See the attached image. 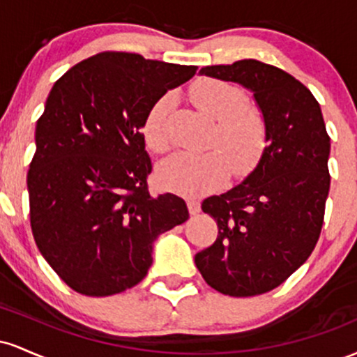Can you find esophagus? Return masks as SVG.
Here are the masks:
<instances>
[{
	"label": "esophagus",
	"mask_w": 357,
	"mask_h": 357,
	"mask_svg": "<svg viewBox=\"0 0 357 357\" xmlns=\"http://www.w3.org/2000/svg\"><path fill=\"white\" fill-rule=\"evenodd\" d=\"M188 210H190L191 215H198V213L202 211V206H199V203L196 202V199H190V202H188Z\"/></svg>",
	"instance_id": "1"
}]
</instances>
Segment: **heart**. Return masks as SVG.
Wrapping results in <instances>:
<instances>
[{"label":"heart","mask_w":357,"mask_h":357,"mask_svg":"<svg viewBox=\"0 0 357 357\" xmlns=\"http://www.w3.org/2000/svg\"><path fill=\"white\" fill-rule=\"evenodd\" d=\"M190 97L202 112L216 121L210 147L204 154L178 153L158 166V183L167 191L199 196L220 190L230 178L252 173L268 144V126L264 112L247 104V93L238 85L218 79H199L191 85ZM174 99L159 97L147 110L142 137L153 153L169 147V117Z\"/></svg>","instance_id":"1"}]
</instances>
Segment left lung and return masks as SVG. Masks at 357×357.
<instances>
[{
    "label": "left lung",
    "instance_id": "left-lung-1",
    "mask_svg": "<svg viewBox=\"0 0 357 357\" xmlns=\"http://www.w3.org/2000/svg\"><path fill=\"white\" fill-rule=\"evenodd\" d=\"M199 73L252 90L267 119L268 146L243 183L203 202L218 236L195 264L225 296H260L292 275L317 243L331 186V137L312 92L282 68L248 59Z\"/></svg>",
    "mask_w": 357,
    "mask_h": 357
}]
</instances>
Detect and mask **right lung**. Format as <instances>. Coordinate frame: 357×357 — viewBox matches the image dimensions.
Wrapping results in <instances>:
<instances>
[{
  "mask_svg": "<svg viewBox=\"0 0 357 357\" xmlns=\"http://www.w3.org/2000/svg\"><path fill=\"white\" fill-rule=\"evenodd\" d=\"M196 70L102 52L48 93L26 176L30 225L48 265L82 296L137 285L153 264L154 240L190 216L178 196H151L141 129L151 105Z\"/></svg>",
  "mask_w": 357,
  "mask_h": 357,
  "instance_id": "obj_1",
  "label": "right lung"
}]
</instances>
